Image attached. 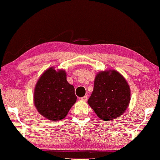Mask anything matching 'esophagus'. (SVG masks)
<instances>
[{
	"mask_svg": "<svg viewBox=\"0 0 160 160\" xmlns=\"http://www.w3.org/2000/svg\"><path fill=\"white\" fill-rule=\"evenodd\" d=\"M80 100H82V101H87V100H88V96H87V95H85L84 97L80 98Z\"/></svg>",
	"mask_w": 160,
	"mask_h": 160,
	"instance_id": "34e87169",
	"label": "esophagus"
}]
</instances>
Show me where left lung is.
<instances>
[{
	"mask_svg": "<svg viewBox=\"0 0 160 160\" xmlns=\"http://www.w3.org/2000/svg\"><path fill=\"white\" fill-rule=\"evenodd\" d=\"M130 101V86L116 70L101 71L96 75L88 102L98 118L110 121L125 112Z\"/></svg>",
	"mask_w": 160,
	"mask_h": 160,
	"instance_id": "8db88e82",
	"label": "left lung"
}]
</instances>
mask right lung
Masks as SVG:
<instances>
[{
  "mask_svg": "<svg viewBox=\"0 0 160 160\" xmlns=\"http://www.w3.org/2000/svg\"><path fill=\"white\" fill-rule=\"evenodd\" d=\"M77 100L73 85L64 70L50 68L40 76L34 90V104L44 118L53 121L65 118Z\"/></svg>",
  "mask_w": 160,
  "mask_h": 160,
  "instance_id": "add662e5",
  "label": "right lung"
}]
</instances>
